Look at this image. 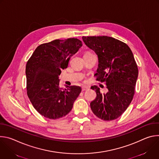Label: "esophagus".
Wrapping results in <instances>:
<instances>
[{"mask_svg": "<svg viewBox=\"0 0 159 159\" xmlns=\"http://www.w3.org/2000/svg\"><path fill=\"white\" fill-rule=\"evenodd\" d=\"M88 89H89L88 87H87V86H83V87H82V91H84V90H87Z\"/></svg>", "mask_w": 159, "mask_h": 159, "instance_id": "obj_1", "label": "esophagus"}]
</instances>
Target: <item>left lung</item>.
<instances>
[{
  "mask_svg": "<svg viewBox=\"0 0 159 159\" xmlns=\"http://www.w3.org/2000/svg\"><path fill=\"white\" fill-rule=\"evenodd\" d=\"M82 39L97 54L96 80L105 82L108 89L102 94L98 86L91 87L97 96L90 108L102 120H116L126 110L134 94L139 70L133 53L126 43L112 37L83 36Z\"/></svg>",
  "mask_w": 159,
  "mask_h": 159,
  "instance_id": "obj_1",
  "label": "left lung"
}]
</instances>
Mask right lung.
I'll return each instance as SVG.
<instances>
[{"label":"right lung","mask_w":159,"mask_h":159,"mask_svg":"<svg viewBox=\"0 0 159 159\" xmlns=\"http://www.w3.org/2000/svg\"><path fill=\"white\" fill-rule=\"evenodd\" d=\"M82 46L77 38L55 39L38 46L26 66L28 96L43 116L56 120L66 116L81 92L79 86L59 85L61 69Z\"/></svg>","instance_id":"right-lung-1"}]
</instances>
